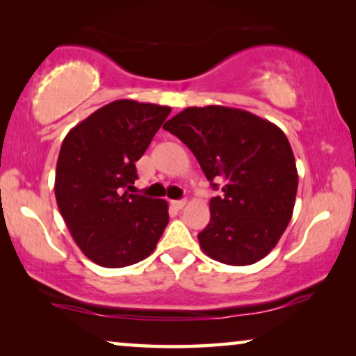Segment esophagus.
Segmentation results:
<instances>
[{
    "label": "esophagus",
    "mask_w": 356,
    "mask_h": 356,
    "mask_svg": "<svg viewBox=\"0 0 356 356\" xmlns=\"http://www.w3.org/2000/svg\"><path fill=\"white\" fill-rule=\"evenodd\" d=\"M186 202H188L186 199H179V201H172V206L179 211V209H183L184 206H186Z\"/></svg>",
    "instance_id": "34e87169"
}]
</instances>
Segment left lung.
<instances>
[{"label": "left lung", "mask_w": 356, "mask_h": 356, "mask_svg": "<svg viewBox=\"0 0 356 356\" xmlns=\"http://www.w3.org/2000/svg\"><path fill=\"white\" fill-rule=\"evenodd\" d=\"M197 159L222 194L211 199V222L199 245L213 261L250 266L274 250L293 216L298 172L279 126L246 110L189 106L163 124Z\"/></svg>", "instance_id": "8db88e82"}]
</instances>
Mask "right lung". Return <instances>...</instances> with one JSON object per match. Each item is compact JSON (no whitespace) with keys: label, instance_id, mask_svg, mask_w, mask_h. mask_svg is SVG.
Segmentation results:
<instances>
[{"label":"right lung","instance_id":"right-lung-1","mask_svg":"<svg viewBox=\"0 0 356 356\" xmlns=\"http://www.w3.org/2000/svg\"><path fill=\"white\" fill-rule=\"evenodd\" d=\"M170 106L115 100L76 124L63 140L55 196L72 240L102 267L143 261L168 223V204L129 194L136 162L147 150Z\"/></svg>","mask_w":356,"mask_h":356}]
</instances>
